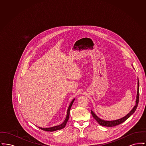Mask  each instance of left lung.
I'll list each match as a JSON object with an SVG mask.
<instances>
[{"label": "left lung", "mask_w": 146, "mask_h": 146, "mask_svg": "<svg viewBox=\"0 0 146 146\" xmlns=\"http://www.w3.org/2000/svg\"><path fill=\"white\" fill-rule=\"evenodd\" d=\"M137 95H136V104L135 106L133 107L131 111H130L127 114H126L125 117H123V118L119 119L117 120H104L101 118H99L96 114L92 111H91V114L93 116L94 118L97 121L98 123V124L100 125L104 126H107V127H112V126H114L116 125H119L120 124H121L122 123H123L124 121H125V120L129 118L132 114L135 111L137 106L139 104V79H137Z\"/></svg>", "instance_id": "left-lung-1"}]
</instances>
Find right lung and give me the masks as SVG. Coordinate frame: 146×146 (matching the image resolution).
Segmentation results:
<instances>
[{
  "label": "right lung",
  "mask_w": 146,
  "mask_h": 146,
  "mask_svg": "<svg viewBox=\"0 0 146 146\" xmlns=\"http://www.w3.org/2000/svg\"><path fill=\"white\" fill-rule=\"evenodd\" d=\"M74 100H75V98H74V99L72 101V102H70V106H69V107H68V110H67L66 117L65 118L64 121L61 124L57 125V126H53V127H46V128H45V127H39V129H42V130H44V131H51V132H52V131H56V130H61V129H62L63 128H64V127L66 126V124H67V121H68V119H69V118H70V110L71 107H72V104H73V102L74 101Z\"/></svg>",
  "instance_id": "right-lung-1"
}]
</instances>
